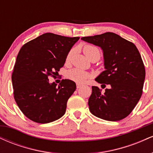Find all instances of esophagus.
<instances>
[{
    "instance_id": "34e87169",
    "label": "esophagus",
    "mask_w": 153,
    "mask_h": 153,
    "mask_svg": "<svg viewBox=\"0 0 153 153\" xmlns=\"http://www.w3.org/2000/svg\"><path fill=\"white\" fill-rule=\"evenodd\" d=\"M76 85H77V88H80L82 86L81 84H80V83H77Z\"/></svg>"
}]
</instances>
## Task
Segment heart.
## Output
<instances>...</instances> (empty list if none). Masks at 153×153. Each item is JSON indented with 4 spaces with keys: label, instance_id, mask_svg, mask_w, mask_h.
<instances>
[{
    "label": "heart",
    "instance_id": "1",
    "mask_svg": "<svg viewBox=\"0 0 153 153\" xmlns=\"http://www.w3.org/2000/svg\"><path fill=\"white\" fill-rule=\"evenodd\" d=\"M71 52H70L68 54V57H67V59H69L70 57H71ZM83 52L85 54V56L88 58H90L92 55H97V57H100V52L99 50L96 48V47L92 46V45H85L83 47ZM67 77L70 79V80H73L76 82H85L87 80V79L90 77V74L87 72L82 71L81 69H79V68H74V69H72L71 71L68 72V74H67Z\"/></svg>",
    "mask_w": 153,
    "mask_h": 153
}]
</instances>
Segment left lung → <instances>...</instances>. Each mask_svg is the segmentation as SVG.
<instances>
[{
    "instance_id": "left-lung-1",
    "label": "left lung",
    "mask_w": 153,
    "mask_h": 153,
    "mask_svg": "<svg viewBox=\"0 0 153 153\" xmlns=\"http://www.w3.org/2000/svg\"><path fill=\"white\" fill-rule=\"evenodd\" d=\"M82 40L101 47L105 71L95 79L102 90L92 86L88 99L92 114L107 121L122 120L134 109L143 94L145 69L141 55L132 42L113 32L82 37Z\"/></svg>"
}]
</instances>
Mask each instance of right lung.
I'll return each mask as SVG.
<instances>
[{
	"label": "right lung",
	"mask_w": 153,
	"mask_h": 153,
	"mask_svg": "<svg viewBox=\"0 0 153 153\" xmlns=\"http://www.w3.org/2000/svg\"><path fill=\"white\" fill-rule=\"evenodd\" d=\"M80 37L45 33L22 46L12 73L14 99L21 111L34 122L47 124L65 114L68 100L76 89L65 79L50 83Z\"/></svg>",
	"instance_id": "1"
}]
</instances>
